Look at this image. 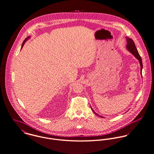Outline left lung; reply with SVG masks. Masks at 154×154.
Masks as SVG:
<instances>
[{
  "mask_svg": "<svg viewBox=\"0 0 154 154\" xmlns=\"http://www.w3.org/2000/svg\"><path fill=\"white\" fill-rule=\"evenodd\" d=\"M127 49L130 51L131 53H132V54L137 59L139 60L140 61V65H141V73L142 74V59L137 49V48L135 45V43L134 42V41L130 38H128L127 37ZM92 110L93 111V109H92ZM93 112H94L95 114L97 115V116H99L97 114H96L95 112L94 111H93Z\"/></svg>",
  "mask_w": 154,
  "mask_h": 154,
  "instance_id": "left-lung-1",
  "label": "left lung"
}]
</instances>
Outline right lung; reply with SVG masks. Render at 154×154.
<instances>
[{"instance_id":"add662e5","label":"right lung","mask_w":154,"mask_h":154,"mask_svg":"<svg viewBox=\"0 0 154 154\" xmlns=\"http://www.w3.org/2000/svg\"><path fill=\"white\" fill-rule=\"evenodd\" d=\"M27 38H28V37H27V38H25V40H24L23 42V43H22V48H23V46L24 44V43H25V42H26V40H27Z\"/></svg>"}]
</instances>
